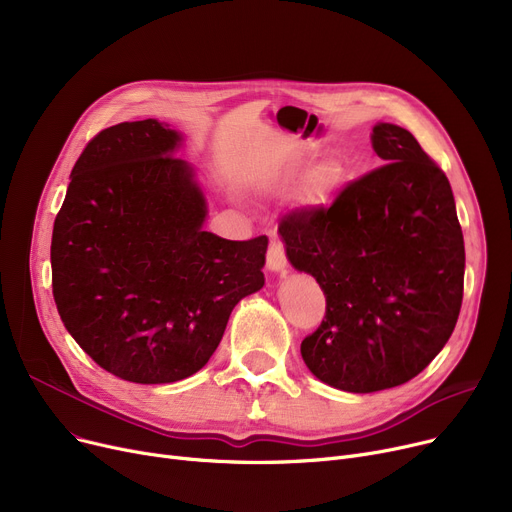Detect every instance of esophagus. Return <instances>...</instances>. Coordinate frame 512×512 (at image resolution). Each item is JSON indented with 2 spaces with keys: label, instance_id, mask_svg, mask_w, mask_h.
<instances>
[{
  "label": "esophagus",
  "instance_id": "esophagus-1",
  "mask_svg": "<svg viewBox=\"0 0 512 512\" xmlns=\"http://www.w3.org/2000/svg\"><path fill=\"white\" fill-rule=\"evenodd\" d=\"M286 253H284V245L280 240H272L270 249H267V270L274 274H282L286 270Z\"/></svg>",
  "mask_w": 512,
  "mask_h": 512
}]
</instances>
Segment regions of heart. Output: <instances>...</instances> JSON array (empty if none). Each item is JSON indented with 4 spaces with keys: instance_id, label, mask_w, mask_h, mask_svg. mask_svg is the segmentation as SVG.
Masks as SVG:
<instances>
[{
    "instance_id": "heart-1",
    "label": "heart",
    "mask_w": 512,
    "mask_h": 512,
    "mask_svg": "<svg viewBox=\"0 0 512 512\" xmlns=\"http://www.w3.org/2000/svg\"><path fill=\"white\" fill-rule=\"evenodd\" d=\"M274 182H278V178H265V180L261 182V186H272Z\"/></svg>"
}]
</instances>
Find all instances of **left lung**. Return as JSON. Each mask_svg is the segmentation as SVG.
I'll return each instance as SVG.
<instances>
[{"label": "left lung", "mask_w": 512, "mask_h": 512, "mask_svg": "<svg viewBox=\"0 0 512 512\" xmlns=\"http://www.w3.org/2000/svg\"><path fill=\"white\" fill-rule=\"evenodd\" d=\"M380 168L326 207L294 211L278 234L317 280L326 317L301 355L324 384L355 394L413 380L448 342L463 303L465 242L446 174L407 128L378 122Z\"/></svg>", "instance_id": "obj_1"}]
</instances>
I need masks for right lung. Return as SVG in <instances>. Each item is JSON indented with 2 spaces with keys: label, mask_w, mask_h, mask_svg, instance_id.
Wrapping results in <instances>:
<instances>
[{
  "label": "right lung",
  "mask_w": 512,
  "mask_h": 512,
  "mask_svg": "<svg viewBox=\"0 0 512 512\" xmlns=\"http://www.w3.org/2000/svg\"><path fill=\"white\" fill-rule=\"evenodd\" d=\"M182 134L153 118L101 130L80 153L51 236L58 313L78 346L134 384H172L218 348L263 288L267 236L203 230L207 199Z\"/></svg>",
  "instance_id": "add662e5"
}]
</instances>
